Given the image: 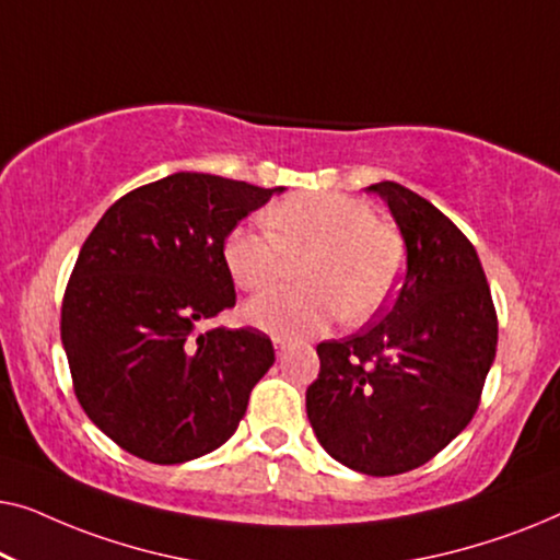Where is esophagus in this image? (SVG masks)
Here are the masks:
<instances>
[{
    "label": "esophagus",
    "mask_w": 560,
    "mask_h": 560,
    "mask_svg": "<svg viewBox=\"0 0 560 560\" xmlns=\"http://www.w3.org/2000/svg\"><path fill=\"white\" fill-rule=\"evenodd\" d=\"M272 343H275V351H278V357H280V359L285 357V341H282V339H275Z\"/></svg>",
    "instance_id": "1"
}]
</instances>
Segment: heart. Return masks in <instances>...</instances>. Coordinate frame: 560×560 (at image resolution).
<instances>
[{
  "mask_svg": "<svg viewBox=\"0 0 560 560\" xmlns=\"http://www.w3.org/2000/svg\"><path fill=\"white\" fill-rule=\"evenodd\" d=\"M272 234L236 226L226 234L224 265L249 293L272 288L298 265L301 288H278L244 308L252 326L278 336L320 331L339 316L364 324L385 308L402 272V242L380 224L370 203L343 194H298L265 213Z\"/></svg>",
  "mask_w": 560,
  "mask_h": 560,
  "instance_id": "heart-1",
  "label": "heart"
}]
</instances>
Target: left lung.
Instances as JSON below:
<instances>
[{"label":"left lung","instance_id":"1","mask_svg":"<svg viewBox=\"0 0 560 560\" xmlns=\"http://www.w3.org/2000/svg\"><path fill=\"white\" fill-rule=\"evenodd\" d=\"M385 198L408 249V272L380 318L318 343L305 410L320 446L370 477L418 469L469 425L497 351V311L474 244L400 183Z\"/></svg>","mask_w":560,"mask_h":560}]
</instances>
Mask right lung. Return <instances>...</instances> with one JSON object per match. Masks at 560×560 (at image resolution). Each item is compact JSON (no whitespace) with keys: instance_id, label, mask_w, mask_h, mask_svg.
<instances>
[{"instance_id":"add662e5","label":"right lung","mask_w":560,"mask_h":560,"mask_svg":"<svg viewBox=\"0 0 560 560\" xmlns=\"http://www.w3.org/2000/svg\"><path fill=\"white\" fill-rule=\"evenodd\" d=\"M282 188L173 173L129 190L83 242L60 308L81 408L152 464H183L232 439L275 362L257 328H209L234 308L226 234Z\"/></svg>"}]
</instances>
